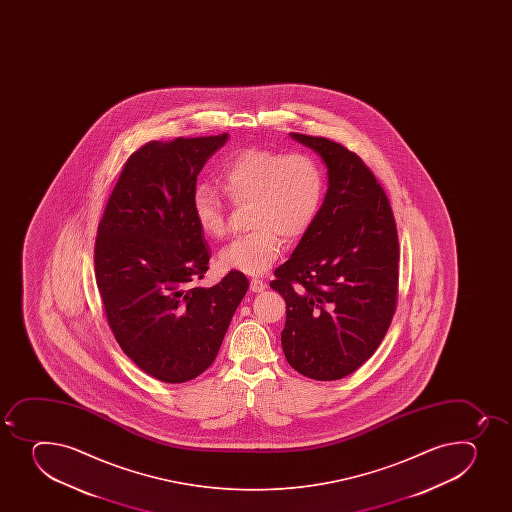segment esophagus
Masks as SVG:
<instances>
[{
  "instance_id": "34e87169",
  "label": "esophagus",
  "mask_w": 512,
  "mask_h": 512,
  "mask_svg": "<svg viewBox=\"0 0 512 512\" xmlns=\"http://www.w3.org/2000/svg\"><path fill=\"white\" fill-rule=\"evenodd\" d=\"M265 287H267V285L264 284V280H250V290H252V292H264Z\"/></svg>"
}]
</instances>
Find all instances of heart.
Masks as SVG:
<instances>
[{
	"label": "heart",
	"instance_id": "heart-1",
	"mask_svg": "<svg viewBox=\"0 0 512 512\" xmlns=\"http://www.w3.org/2000/svg\"><path fill=\"white\" fill-rule=\"evenodd\" d=\"M220 187L233 203H252L253 232L233 238L218 262L225 270L262 275L279 259L284 240L295 242L309 232L325 197L324 168L304 153L248 148L223 167ZM192 210L208 237L227 232L225 203L212 187L193 190Z\"/></svg>",
	"mask_w": 512,
	"mask_h": 512
}]
</instances>
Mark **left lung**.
<instances>
[{
    "label": "left lung",
    "mask_w": 512,
    "mask_h": 512,
    "mask_svg": "<svg viewBox=\"0 0 512 512\" xmlns=\"http://www.w3.org/2000/svg\"><path fill=\"white\" fill-rule=\"evenodd\" d=\"M319 153L329 188L319 215L270 287L285 299V359L314 380L344 379L374 355L399 297V237L389 198L357 153L292 133Z\"/></svg>",
    "instance_id": "8db88e82"
}]
</instances>
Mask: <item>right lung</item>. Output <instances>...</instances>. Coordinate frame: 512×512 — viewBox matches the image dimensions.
<instances>
[{
	"instance_id": "right-lung-1",
	"label": "right lung",
	"mask_w": 512,
	"mask_h": 512,
	"mask_svg": "<svg viewBox=\"0 0 512 512\" xmlns=\"http://www.w3.org/2000/svg\"><path fill=\"white\" fill-rule=\"evenodd\" d=\"M217 137L148 142L132 153L108 198L95 240V279L118 345L167 384H182L213 364L248 290L230 270L202 287L210 250L192 210L203 165Z\"/></svg>"
}]
</instances>
